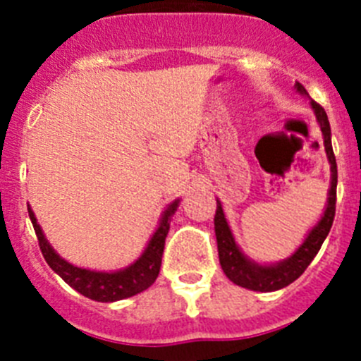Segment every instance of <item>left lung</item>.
<instances>
[{
	"mask_svg": "<svg viewBox=\"0 0 361 361\" xmlns=\"http://www.w3.org/2000/svg\"><path fill=\"white\" fill-rule=\"evenodd\" d=\"M296 90L300 94H305V88L300 82L295 85ZM311 106L317 114V119L320 123V130L324 133V145L325 152H327V159L331 162V190H329V200H327V208H325L324 216L318 222L314 228L311 229V233L307 235V238L304 240V244L300 245L296 253L293 257H289L288 260L283 262L275 264V266H260V264H255L251 260L244 257L240 253V250L235 244V238H233L231 231H229V226L224 219V212H222V206L219 204L215 213V235H216V245H219V260L220 266L224 269L226 276H228L231 282H235L240 288H247L251 291H276V289H282L286 286H289L291 282H295L305 269H307L309 264L312 262V258L317 257V253L320 251L322 244H324L325 237L329 235L331 226H333L334 220V212H336V183H338V170H336V159H334L333 146H331V126L329 119H327V114H325L324 108L318 103L311 101Z\"/></svg>",
	"mask_w": 361,
	"mask_h": 361,
	"instance_id": "8db88e82",
	"label": "left lung"
}]
</instances>
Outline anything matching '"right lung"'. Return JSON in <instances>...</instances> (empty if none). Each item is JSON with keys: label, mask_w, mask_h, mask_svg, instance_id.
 <instances>
[{"label": "right lung", "mask_w": 361, "mask_h": 361, "mask_svg": "<svg viewBox=\"0 0 361 361\" xmlns=\"http://www.w3.org/2000/svg\"><path fill=\"white\" fill-rule=\"evenodd\" d=\"M177 206L178 200H175L173 204L168 206V209L162 215L157 231L153 233L148 247L139 257V260L126 267V269L116 271V273H99V271L81 269V267H75L66 262V260H63L52 250V245L47 242L30 208H28V216H30L34 231L37 235L39 250L43 253L44 260L56 271L57 275L68 283L70 288L81 293L86 298L95 300V302H116V300L130 298V296L137 295V293L145 291L157 280L159 271H161L166 235L170 231V219L177 212Z\"/></svg>", "instance_id": "right-lung-1"}]
</instances>
